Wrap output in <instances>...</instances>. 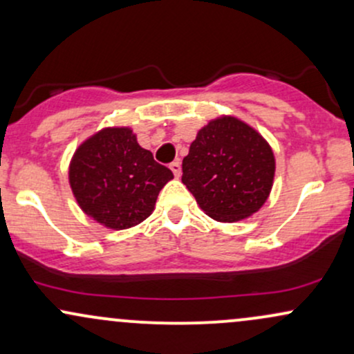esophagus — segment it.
<instances>
[{
    "label": "esophagus",
    "instance_id": "obj_1",
    "mask_svg": "<svg viewBox=\"0 0 354 354\" xmlns=\"http://www.w3.org/2000/svg\"><path fill=\"white\" fill-rule=\"evenodd\" d=\"M169 168H171L174 176H176V178L181 176V163H180V161H173V163L169 165Z\"/></svg>",
    "mask_w": 354,
    "mask_h": 354
}]
</instances>
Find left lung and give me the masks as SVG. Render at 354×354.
I'll return each instance as SVG.
<instances>
[{
	"label": "left lung",
	"mask_w": 354,
	"mask_h": 354,
	"mask_svg": "<svg viewBox=\"0 0 354 354\" xmlns=\"http://www.w3.org/2000/svg\"><path fill=\"white\" fill-rule=\"evenodd\" d=\"M273 176L274 156L263 136L236 118H219L191 143L181 181L208 216L231 223L265 205Z\"/></svg>",
	"instance_id": "left-lung-1"
}]
</instances>
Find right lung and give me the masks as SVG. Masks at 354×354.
Here are the masks:
<instances>
[{
    "mask_svg": "<svg viewBox=\"0 0 354 354\" xmlns=\"http://www.w3.org/2000/svg\"><path fill=\"white\" fill-rule=\"evenodd\" d=\"M173 178L129 128H108L76 149L70 185L81 209L113 230H126L151 214L158 193Z\"/></svg>",
    "mask_w": 354,
    "mask_h": 354,
    "instance_id": "obj_1",
    "label": "right lung"
}]
</instances>
